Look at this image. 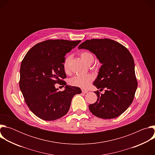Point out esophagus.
I'll list each match as a JSON object with an SVG mask.
<instances>
[{
  "mask_svg": "<svg viewBox=\"0 0 155 155\" xmlns=\"http://www.w3.org/2000/svg\"><path fill=\"white\" fill-rule=\"evenodd\" d=\"M81 91H82V93H87L88 92V91L86 90H85V89H82V90H81Z\"/></svg>",
  "mask_w": 155,
  "mask_h": 155,
  "instance_id": "esophagus-1",
  "label": "esophagus"
}]
</instances>
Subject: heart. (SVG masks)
Listing matches in <instances>:
<instances>
[{
  "label": "heart",
  "mask_w": 155,
  "mask_h": 155,
  "mask_svg": "<svg viewBox=\"0 0 155 155\" xmlns=\"http://www.w3.org/2000/svg\"><path fill=\"white\" fill-rule=\"evenodd\" d=\"M80 56L81 59L88 65H91L94 61V54L87 51H82L80 53ZM71 59V56H68L66 57L63 62V69L65 73L68 74L70 71L69 62ZM94 76L88 74L83 75H75L69 79V83L71 85L77 87H80L81 88H86L90 84V83L93 81Z\"/></svg>",
  "instance_id": "obj_1"
}]
</instances>
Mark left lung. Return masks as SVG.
<instances>
[{"label": "left lung", "instance_id": "8db88e82", "mask_svg": "<svg viewBox=\"0 0 155 155\" xmlns=\"http://www.w3.org/2000/svg\"><path fill=\"white\" fill-rule=\"evenodd\" d=\"M78 49L91 51L102 64L93 84L105 93L94 92L98 97L89 105L91 112L103 119L118 117L132 104L137 87L133 58L124 46L108 38L87 40Z\"/></svg>", "mask_w": 155, "mask_h": 155}]
</instances>
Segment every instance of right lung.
<instances>
[{
  "mask_svg": "<svg viewBox=\"0 0 155 155\" xmlns=\"http://www.w3.org/2000/svg\"><path fill=\"white\" fill-rule=\"evenodd\" d=\"M80 40H47L40 42L27 53L21 64L19 87L25 102L37 117L53 121L66 115L72 99L80 94V88L66 85L67 77L63 69L65 56ZM66 86L58 92L54 84Z\"/></svg>",
  "mask_w": 155,
  "mask_h": 155,
  "instance_id": "obj_1",
  "label": "right lung"
}]
</instances>
